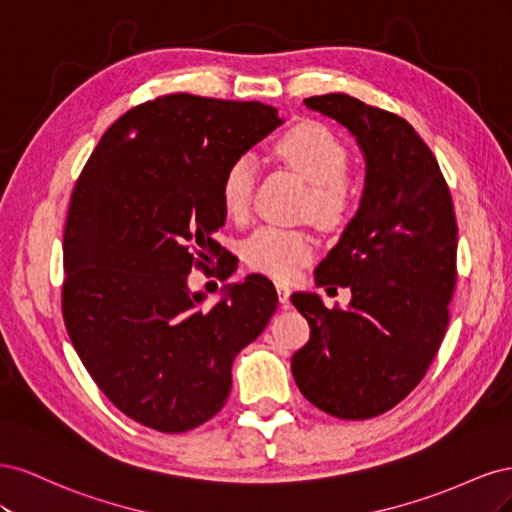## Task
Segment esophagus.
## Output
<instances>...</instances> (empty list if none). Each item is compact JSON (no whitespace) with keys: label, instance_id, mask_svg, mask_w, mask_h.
Returning <instances> with one entry per match:
<instances>
[{"label":"esophagus","instance_id":"1","mask_svg":"<svg viewBox=\"0 0 512 512\" xmlns=\"http://www.w3.org/2000/svg\"><path fill=\"white\" fill-rule=\"evenodd\" d=\"M277 297H280V303L284 307H290V292H292V286L286 284V282H277Z\"/></svg>","mask_w":512,"mask_h":512}]
</instances>
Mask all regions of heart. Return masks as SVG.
I'll use <instances>...</instances> for the list:
<instances>
[{
	"instance_id": "heart-1",
	"label": "heart",
	"mask_w": 512,
	"mask_h": 512,
	"mask_svg": "<svg viewBox=\"0 0 512 512\" xmlns=\"http://www.w3.org/2000/svg\"><path fill=\"white\" fill-rule=\"evenodd\" d=\"M275 153L309 181L307 211L324 226L342 224L354 203V190L346 177L348 151L337 136L316 121H301L277 136ZM256 166L252 158H237L224 170L220 183L222 207L230 218H241L250 207ZM314 237L305 230L260 226L243 245L252 269L288 280L314 256Z\"/></svg>"
}]
</instances>
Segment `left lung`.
I'll list each match as a JSON object with an SVG mask.
<instances>
[{"label": "left lung", "instance_id": "obj_1", "mask_svg": "<svg viewBox=\"0 0 512 512\" xmlns=\"http://www.w3.org/2000/svg\"><path fill=\"white\" fill-rule=\"evenodd\" d=\"M305 106L354 134L367 170L359 211L314 271L318 286L350 288V305L329 309L318 294H292L309 342L290 367L316 408L363 421L408 397L440 350L457 282L453 198L406 119L346 94Z\"/></svg>", "mask_w": 512, "mask_h": 512}]
</instances>
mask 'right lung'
<instances>
[{
	"instance_id": "add662e5",
	"label": "right lung",
	"mask_w": 512,
	"mask_h": 512,
	"mask_svg": "<svg viewBox=\"0 0 512 512\" xmlns=\"http://www.w3.org/2000/svg\"><path fill=\"white\" fill-rule=\"evenodd\" d=\"M280 123L262 102L162 96L121 115L76 179L61 312L89 376L136 423H207L230 395L235 356L277 309L273 284L250 275L205 312L188 275L222 250L224 170Z\"/></svg>"
}]
</instances>
